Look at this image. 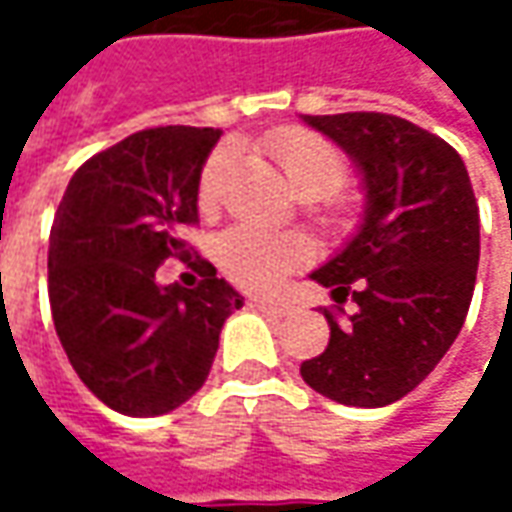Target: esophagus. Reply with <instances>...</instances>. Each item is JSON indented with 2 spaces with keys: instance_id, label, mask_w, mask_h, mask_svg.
<instances>
[{
  "instance_id": "1",
  "label": "esophagus",
  "mask_w": 512,
  "mask_h": 512,
  "mask_svg": "<svg viewBox=\"0 0 512 512\" xmlns=\"http://www.w3.org/2000/svg\"><path fill=\"white\" fill-rule=\"evenodd\" d=\"M250 307L262 310V313H270V316H285L290 307L285 302H276V299H250Z\"/></svg>"
}]
</instances>
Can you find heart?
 <instances>
[{"mask_svg": "<svg viewBox=\"0 0 512 512\" xmlns=\"http://www.w3.org/2000/svg\"><path fill=\"white\" fill-rule=\"evenodd\" d=\"M265 150L270 159L285 173L287 185L299 196H330L344 182V159L339 150L330 148L322 136L307 130H276L267 136ZM230 173L227 150H216L202 168L199 179V202L213 207L225 190ZM307 256L305 242L299 236H270L256 227H233L216 245V262L225 270L230 282L247 290H267L279 285L282 276L290 273Z\"/></svg>", "mask_w": 512, "mask_h": 512, "instance_id": "b5f03b06", "label": "heart"}]
</instances>
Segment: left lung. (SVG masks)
<instances>
[{
	"label": "left lung",
	"mask_w": 512,
	"mask_h": 512,
	"mask_svg": "<svg viewBox=\"0 0 512 512\" xmlns=\"http://www.w3.org/2000/svg\"><path fill=\"white\" fill-rule=\"evenodd\" d=\"M350 156L359 230L310 273L330 287V342L302 362L316 393L347 407L399 402L456 342L479 270V205L462 156L390 113L302 116ZM348 310H343V305Z\"/></svg>",
	"instance_id": "1"
}]
</instances>
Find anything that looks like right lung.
Wrapping results in <instances>:
<instances>
[{
  "mask_svg": "<svg viewBox=\"0 0 512 512\" xmlns=\"http://www.w3.org/2000/svg\"><path fill=\"white\" fill-rule=\"evenodd\" d=\"M216 128L139 130L73 173L53 216L48 296L73 370L110 410L148 419L205 384L242 296L205 259L199 287L159 285L185 259L179 227L199 219V179Z\"/></svg>",
  "mask_w": 512,
  "mask_h": 512,
  "instance_id": "right-lung-1",
  "label": "right lung"
}]
</instances>
